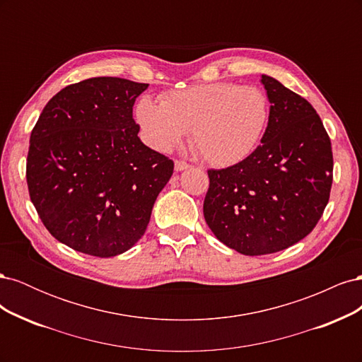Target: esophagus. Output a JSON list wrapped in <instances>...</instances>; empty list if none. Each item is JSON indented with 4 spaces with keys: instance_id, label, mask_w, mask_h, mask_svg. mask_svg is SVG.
I'll list each match as a JSON object with an SVG mask.
<instances>
[{
    "instance_id": "34e87169",
    "label": "esophagus",
    "mask_w": 362,
    "mask_h": 362,
    "mask_svg": "<svg viewBox=\"0 0 362 362\" xmlns=\"http://www.w3.org/2000/svg\"><path fill=\"white\" fill-rule=\"evenodd\" d=\"M192 166L187 161H182V160H175V170H185V169H190Z\"/></svg>"
}]
</instances>
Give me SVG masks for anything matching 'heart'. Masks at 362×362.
<instances>
[{"mask_svg": "<svg viewBox=\"0 0 362 362\" xmlns=\"http://www.w3.org/2000/svg\"><path fill=\"white\" fill-rule=\"evenodd\" d=\"M137 120L158 151L178 145L190 131L194 151L208 164L228 168L249 157L269 120L266 93L254 86L218 81L172 90L156 103L144 96Z\"/></svg>", "mask_w": 362, "mask_h": 362, "instance_id": "1", "label": "heart"}]
</instances>
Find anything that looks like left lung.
<instances>
[{"instance_id": "obj_1", "label": "left lung", "mask_w": 362, "mask_h": 362, "mask_svg": "<svg viewBox=\"0 0 362 362\" xmlns=\"http://www.w3.org/2000/svg\"><path fill=\"white\" fill-rule=\"evenodd\" d=\"M270 115L261 145L234 166L210 169L204 217L223 245L243 255L284 250L308 235L332 187V148L314 107L262 75Z\"/></svg>"}]
</instances>
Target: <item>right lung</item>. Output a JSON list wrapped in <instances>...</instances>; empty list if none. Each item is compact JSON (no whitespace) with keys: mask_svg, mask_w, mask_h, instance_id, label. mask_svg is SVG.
<instances>
[{"mask_svg":"<svg viewBox=\"0 0 362 362\" xmlns=\"http://www.w3.org/2000/svg\"><path fill=\"white\" fill-rule=\"evenodd\" d=\"M149 84L95 76L52 96L31 131L27 184L60 243L108 258L145 234L173 161L139 139L136 98Z\"/></svg>","mask_w":362,"mask_h":362,"instance_id":"add662e5","label":"right lung"}]
</instances>
